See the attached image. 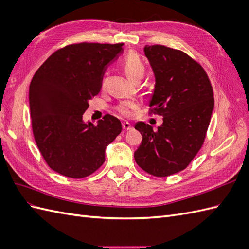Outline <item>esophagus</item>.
Masks as SVG:
<instances>
[{
  "label": "esophagus",
  "instance_id": "esophagus-1",
  "mask_svg": "<svg viewBox=\"0 0 249 249\" xmlns=\"http://www.w3.org/2000/svg\"><path fill=\"white\" fill-rule=\"evenodd\" d=\"M123 129L127 131V130H131L132 129V124L130 123H124L123 124Z\"/></svg>",
  "mask_w": 249,
  "mask_h": 249
}]
</instances>
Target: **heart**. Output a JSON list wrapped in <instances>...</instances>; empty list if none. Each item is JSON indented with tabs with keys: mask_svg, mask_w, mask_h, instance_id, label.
I'll return each instance as SVG.
<instances>
[{
	"mask_svg": "<svg viewBox=\"0 0 249 249\" xmlns=\"http://www.w3.org/2000/svg\"><path fill=\"white\" fill-rule=\"evenodd\" d=\"M124 69L126 76L135 82H139L145 73V65L143 63L142 59L136 53L131 52L124 59ZM138 101H126L122 102L116 106V111L120 115L124 117L133 116L134 112L138 109Z\"/></svg>",
	"mask_w": 249,
	"mask_h": 249,
	"instance_id": "heart-1",
	"label": "heart"
}]
</instances>
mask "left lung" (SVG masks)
<instances>
[{
    "mask_svg": "<svg viewBox=\"0 0 249 249\" xmlns=\"http://www.w3.org/2000/svg\"><path fill=\"white\" fill-rule=\"evenodd\" d=\"M144 54L156 84L149 111L163 116L154 131L143 122L135 124L142 141L135 161L155 177L184 170L199 152L214 109V93L202 66L186 53L161 44L145 46Z\"/></svg>",
    "mask_w": 249,
    "mask_h": 249,
    "instance_id": "left-lung-1",
    "label": "left lung"
}]
</instances>
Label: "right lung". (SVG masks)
I'll return each instance as SVG.
<instances>
[{"label":"right lung","mask_w":249,"mask_h":249,"mask_svg":"<svg viewBox=\"0 0 249 249\" xmlns=\"http://www.w3.org/2000/svg\"><path fill=\"white\" fill-rule=\"evenodd\" d=\"M124 43L81 42L56 51L35 72L29 89L34 139L44 161L71 178L91 175L105 162V150L122 132L110 114L97 125L83 122L88 101L99 94L107 64Z\"/></svg>","instance_id":"1"}]
</instances>
